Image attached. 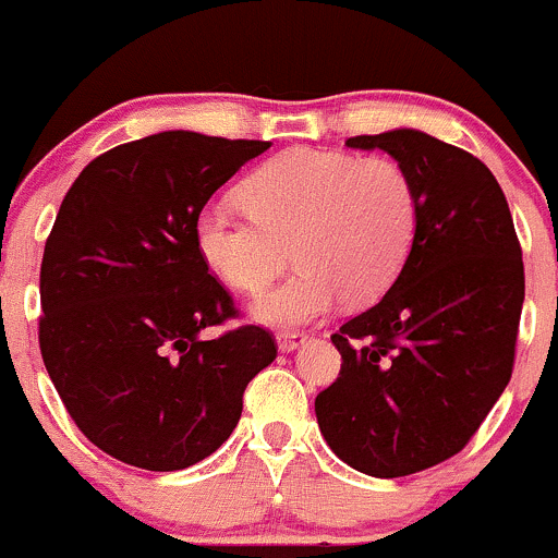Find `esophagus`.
<instances>
[{
    "instance_id": "34e87169",
    "label": "esophagus",
    "mask_w": 558,
    "mask_h": 558,
    "mask_svg": "<svg viewBox=\"0 0 558 558\" xmlns=\"http://www.w3.org/2000/svg\"><path fill=\"white\" fill-rule=\"evenodd\" d=\"M303 341H306V336H303V332H298V330H281L277 336V343H279L281 352H292V349L301 347Z\"/></svg>"
}]
</instances>
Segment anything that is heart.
Instances as JSON below:
<instances>
[{"label": "heart", "mask_w": 558, "mask_h": 558, "mask_svg": "<svg viewBox=\"0 0 558 558\" xmlns=\"http://www.w3.org/2000/svg\"><path fill=\"white\" fill-rule=\"evenodd\" d=\"M246 209L217 201L195 220L206 266L239 292H260L284 268L298 271L252 303L255 319L295 327L330 312L341 295L371 303L411 257L422 220L413 177L392 158L292 147L244 182Z\"/></svg>", "instance_id": "1"}]
</instances>
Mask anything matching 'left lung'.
I'll list each match as a JSON object with an SVG mask.
<instances>
[{"instance_id": "left-lung-1", "label": "left lung", "mask_w": 558, "mask_h": 558, "mask_svg": "<svg viewBox=\"0 0 558 558\" xmlns=\"http://www.w3.org/2000/svg\"><path fill=\"white\" fill-rule=\"evenodd\" d=\"M347 145L405 166L422 220L387 295L330 336L343 363L314 411L349 468L400 478L462 451L508 387L524 263L502 187L478 158L413 129Z\"/></svg>"}]
</instances>
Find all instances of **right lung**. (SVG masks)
<instances>
[{
	"instance_id": "obj_1",
	"label": "right lung",
	"mask_w": 558,
	"mask_h": 558,
	"mask_svg": "<svg viewBox=\"0 0 558 558\" xmlns=\"http://www.w3.org/2000/svg\"><path fill=\"white\" fill-rule=\"evenodd\" d=\"M271 142L163 131L90 160L61 201L39 268V352L80 433L155 473L231 438L244 389L277 360L209 274L195 220Z\"/></svg>"
}]
</instances>
